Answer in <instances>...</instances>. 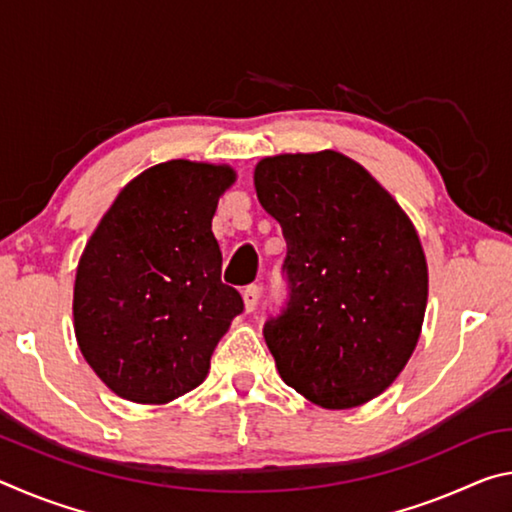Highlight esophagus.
Listing matches in <instances>:
<instances>
[{
  "instance_id": "34e87169",
  "label": "esophagus",
  "mask_w": 512,
  "mask_h": 512,
  "mask_svg": "<svg viewBox=\"0 0 512 512\" xmlns=\"http://www.w3.org/2000/svg\"><path fill=\"white\" fill-rule=\"evenodd\" d=\"M259 293H262V289H259L257 284H250V287L244 289V307H246V311H255L257 302H259Z\"/></svg>"
}]
</instances>
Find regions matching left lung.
Returning <instances> with one entry per match:
<instances>
[{"label": "left lung", "mask_w": 512, "mask_h": 512, "mask_svg": "<svg viewBox=\"0 0 512 512\" xmlns=\"http://www.w3.org/2000/svg\"><path fill=\"white\" fill-rule=\"evenodd\" d=\"M255 189L287 241L289 298L264 323L280 377L323 409L370 402L411 359L427 309V259L411 219L336 151L259 160Z\"/></svg>", "instance_id": "left-lung-1"}]
</instances>
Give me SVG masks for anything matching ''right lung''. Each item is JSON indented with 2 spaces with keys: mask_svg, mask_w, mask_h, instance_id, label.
<instances>
[{
  "mask_svg": "<svg viewBox=\"0 0 512 512\" xmlns=\"http://www.w3.org/2000/svg\"><path fill=\"white\" fill-rule=\"evenodd\" d=\"M228 164L169 160L121 189L85 246L74 282V332L112 393L167 404L203 384L244 311L221 282L212 216L235 183Z\"/></svg>",
  "mask_w": 512,
  "mask_h": 512,
  "instance_id": "add662e5",
  "label": "right lung"
}]
</instances>
